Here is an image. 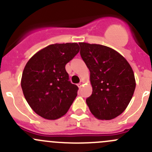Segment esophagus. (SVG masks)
<instances>
[{"label":"esophagus","mask_w":152,"mask_h":152,"mask_svg":"<svg viewBox=\"0 0 152 152\" xmlns=\"http://www.w3.org/2000/svg\"><path fill=\"white\" fill-rule=\"evenodd\" d=\"M83 84H84V82L82 80H81L80 82H79V83L78 84V87H79V88H81V87H82V86L83 85Z\"/></svg>","instance_id":"34e87169"}]
</instances>
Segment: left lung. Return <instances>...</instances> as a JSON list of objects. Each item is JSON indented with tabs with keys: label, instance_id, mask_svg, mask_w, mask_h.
Masks as SVG:
<instances>
[{
	"label": "left lung",
	"instance_id": "obj_1",
	"mask_svg": "<svg viewBox=\"0 0 152 152\" xmlns=\"http://www.w3.org/2000/svg\"><path fill=\"white\" fill-rule=\"evenodd\" d=\"M80 54L90 72L93 93L86 99L92 114L100 120L120 115L129 104L136 87L129 63L114 49L79 42Z\"/></svg>",
	"mask_w": 152,
	"mask_h": 152
}]
</instances>
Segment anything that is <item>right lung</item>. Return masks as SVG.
I'll use <instances>...</instances> for the list:
<instances>
[{
    "label": "right lung",
    "mask_w": 152,
    "mask_h": 152,
    "mask_svg": "<svg viewBox=\"0 0 152 152\" xmlns=\"http://www.w3.org/2000/svg\"><path fill=\"white\" fill-rule=\"evenodd\" d=\"M79 51L76 42L56 43L37 52L23 71L21 87L31 108L38 115L56 120L65 115L77 96L65 65Z\"/></svg>",
    "instance_id": "obj_1"
}]
</instances>
